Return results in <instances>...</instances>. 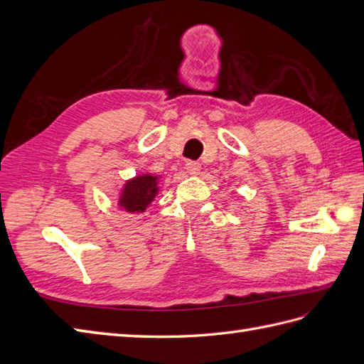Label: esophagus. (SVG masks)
Returning <instances> with one entry per match:
<instances>
[{
    "instance_id": "1",
    "label": "esophagus",
    "mask_w": 364,
    "mask_h": 364,
    "mask_svg": "<svg viewBox=\"0 0 364 364\" xmlns=\"http://www.w3.org/2000/svg\"><path fill=\"white\" fill-rule=\"evenodd\" d=\"M186 171H188V174L191 176H197L200 173V164L199 162H186Z\"/></svg>"
}]
</instances>
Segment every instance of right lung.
<instances>
[{
	"label": "right lung",
	"mask_w": 364,
	"mask_h": 364,
	"mask_svg": "<svg viewBox=\"0 0 364 364\" xmlns=\"http://www.w3.org/2000/svg\"><path fill=\"white\" fill-rule=\"evenodd\" d=\"M159 178L158 174L142 173L126 181L118 193V208L129 214L144 213L159 193Z\"/></svg>",
	"instance_id": "obj_1"
}]
</instances>
